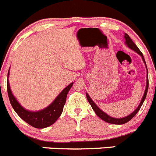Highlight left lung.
Masks as SVG:
<instances>
[{"label":"left lung","mask_w":156,"mask_h":156,"mask_svg":"<svg viewBox=\"0 0 156 156\" xmlns=\"http://www.w3.org/2000/svg\"><path fill=\"white\" fill-rule=\"evenodd\" d=\"M124 38H125V40H126V44H127V46H128L129 48H130V49H132V50H133L134 51H136V53H138L139 55H140V56L142 57V58H143V61H144V63L146 64V62H145V59H144V57H143V54H142V52L140 51V49L138 48V47H137L136 45L135 44H134L133 41H132V39L130 38V36H129L128 35H127V33H125V35H124ZM148 88H149V78H148V70H147V81H146V90H145V92H144V95H143V98H142V101H140V105H139V106L137 107V108L136 109L135 111H134L133 112L132 114H130V115H128V116L125 117V118H112V117H110L109 115H108L107 114H105V112H103L101 110V109L99 108L98 107V106L96 105L94 103V101H92V99H91V98L89 97V95H88L87 93H86V98H87L88 99V101L89 102V104L91 105V106H92V109L94 110V112H95V113L97 115H98V117H99L101 119H102L103 121H106V122L109 123V124H125V123L128 122L129 121H130L131 119H132L133 118L134 116H135L136 115L137 112L140 111V108H141L142 105H143V101H144L145 98H146V95H147V92H148Z\"/></svg>","instance_id":"1"}]
</instances>
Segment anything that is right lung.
<instances>
[{
  "label": "right lung",
  "mask_w": 156,
  "mask_h": 156,
  "mask_svg": "<svg viewBox=\"0 0 156 156\" xmlns=\"http://www.w3.org/2000/svg\"><path fill=\"white\" fill-rule=\"evenodd\" d=\"M8 75L9 72L7 76ZM73 84V83H72L69 86H67L48 107L40 112H36L26 110L19 104V102L16 101L15 97L12 94L8 80H7V93H8L10 104L16 113L29 125L35 128L41 129L49 127L59 118L63 112V108L65 105L67 93Z\"/></svg>",
  "instance_id": "1"
}]
</instances>
